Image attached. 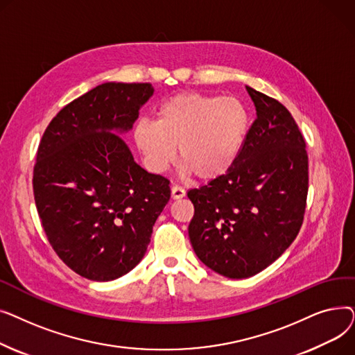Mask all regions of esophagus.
Masks as SVG:
<instances>
[{
	"label": "esophagus",
	"instance_id": "esophagus-1",
	"mask_svg": "<svg viewBox=\"0 0 355 355\" xmlns=\"http://www.w3.org/2000/svg\"><path fill=\"white\" fill-rule=\"evenodd\" d=\"M171 197H173V200H180V198L185 197V190L181 187V185H173Z\"/></svg>",
	"mask_w": 355,
	"mask_h": 355
}]
</instances>
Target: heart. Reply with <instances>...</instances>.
I'll use <instances>...</instances> for the list:
<instances>
[{
  "instance_id": "b5f03b06",
  "label": "heart",
  "mask_w": 355,
  "mask_h": 355,
  "mask_svg": "<svg viewBox=\"0 0 355 355\" xmlns=\"http://www.w3.org/2000/svg\"><path fill=\"white\" fill-rule=\"evenodd\" d=\"M248 110L234 98L180 93L157 110L155 122H139L134 138L155 171H164L177 155L184 170L213 180L229 170L243 146Z\"/></svg>"
}]
</instances>
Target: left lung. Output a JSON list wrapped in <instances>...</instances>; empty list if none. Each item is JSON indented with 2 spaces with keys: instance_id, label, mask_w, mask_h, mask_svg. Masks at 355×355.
Segmentation results:
<instances>
[{
  "instance_id": "8db88e82",
  "label": "left lung",
  "mask_w": 355,
  "mask_h": 355,
  "mask_svg": "<svg viewBox=\"0 0 355 355\" xmlns=\"http://www.w3.org/2000/svg\"><path fill=\"white\" fill-rule=\"evenodd\" d=\"M256 119L229 170L187 193L201 262L232 279L266 269L295 240L308 196L305 139L291 112L249 86Z\"/></svg>"
}]
</instances>
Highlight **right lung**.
Listing matches in <instances>:
<instances>
[{
  "instance_id": "obj_1",
  "label": "right lung",
  "mask_w": 355,
  "mask_h": 355,
  "mask_svg": "<svg viewBox=\"0 0 355 355\" xmlns=\"http://www.w3.org/2000/svg\"><path fill=\"white\" fill-rule=\"evenodd\" d=\"M153 93L151 83L96 86L51 119L37 151L33 191L44 233L90 281H114L141 262L171 197L170 181L145 171L116 135L132 129Z\"/></svg>"
}]
</instances>
